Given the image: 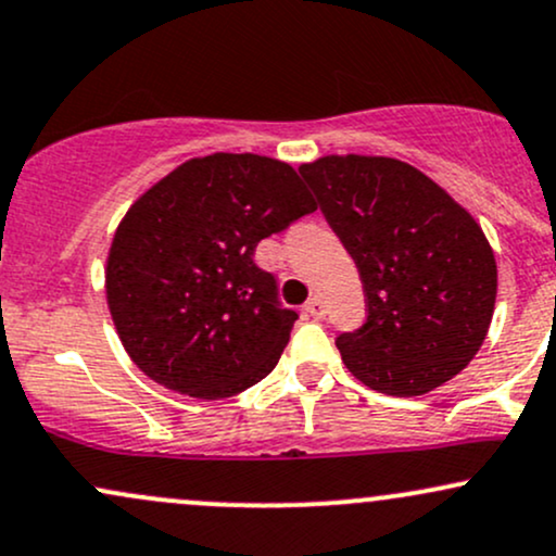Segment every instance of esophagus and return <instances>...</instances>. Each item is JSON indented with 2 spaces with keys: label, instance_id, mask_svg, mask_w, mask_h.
I'll list each match as a JSON object with an SVG mask.
<instances>
[{
  "label": "esophagus",
  "instance_id": "obj_1",
  "mask_svg": "<svg viewBox=\"0 0 556 556\" xmlns=\"http://www.w3.org/2000/svg\"><path fill=\"white\" fill-rule=\"evenodd\" d=\"M305 314H308L311 318H324L327 316V305H324L321 298L314 295L308 303H305Z\"/></svg>",
  "mask_w": 556,
  "mask_h": 556
}]
</instances>
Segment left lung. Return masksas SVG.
Here are the masks:
<instances>
[{
    "mask_svg": "<svg viewBox=\"0 0 556 556\" xmlns=\"http://www.w3.org/2000/svg\"><path fill=\"white\" fill-rule=\"evenodd\" d=\"M300 175L368 300L366 324L337 337L350 374L392 397L460 374L486 340L496 300V261L473 216L400 159L324 156Z\"/></svg>",
    "mask_w": 556,
    "mask_h": 556,
    "instance_id": "obj_1",
    "label": "left lung"
}]
</instances>
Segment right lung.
<instances>
[{"label":"right lung","instance_id":"1","mask_svg":"<svg viewBox=\"0 0 556 556\" xmlns=\"http://www.w3.org/2000/svg\"><path fill=\"white\" fill-rule=\"evenodd\" d=\"M316 201L290 164L256 154L190 159L119 222L106 300L146 376L198 400L232 397L271 374L298 314L256 245Z\"/></svg>","mask_w":556,"mask_h":556}]
</instances>
